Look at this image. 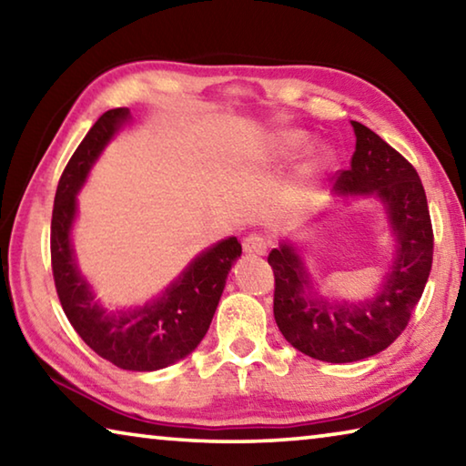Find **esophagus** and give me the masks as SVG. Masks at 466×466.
Here are the masks:
<instances>
[{
	"label": "esophagus",
	"mask_w": 466,
	"mask_h": 466,
	"mask_svg": "<svg viewBox=\"0 0 466 466\" xmlns=\"http://www.w3.org/2000/svg\"><path fill=\"white\" fill-rule=\"evenodd\" d=\"M267 247H269V240L261 234H248L242 242V248L247 255H265Z\"/></svg>",
	"instance_id": "obj_1"
}]
</instances>
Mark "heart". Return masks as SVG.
Returning a JSON list of instances; mask_svg holds the SVG:
<instances>
[{
    "mask_svg": "<svg viewBox=\"0 0 466 466\" xmlns=\"http://www.w3.org/2000/svg\"><path fill=\"white\" fill-rule=\"evenodd\" d=\"M304 133L302 131H286L275 139V154L278 156H291L294 152H298L299 147L304 146ZM327 160V152L322 149H317L312 156V164H320Z\"/></svg>",
    "mask_w": 466,
    "mask_h": 466,
    "instance_id": "obj_1",
    "label": "heart"
}]
</instances>
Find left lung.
I'll return each mask as SVG.
<instances>
[{"instance_id": "left-lung-1", "label": "left lung", "mask_w": 466, "mask_h": 466, "mask_svg": "<svg viewBox=\"0 0 466 466\" xmlns=\"http://www.w3.org/2000/svg\"><path fill=\"white\" fill-rule=\"evenodd\" d=\"M356 152L339 170L337 195H376L384 203L397 257L376 298L360 304L329 302L312 291L310 275L291 244L267 257L275 275L273 314L281 335L298 351L330 364L376 356L403 333L428 283L433 230L417 170L372 129L351 121Z\"/></svg>"}]
</instances>
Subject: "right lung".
<instances>
[{
	"mask_svg": "<svg viewBox=\"0 0 466 466\" xmlns=\"http://www.w3.org/2000/svg\"><path fill=\"white\" fill-rule=\"evenodd\" d=\"M129 119V108H110L86 133L69 157L55 193L51 219V267L59 302L67 320L84 343L121 370L154 372L187 358L208 333L222 296L228 271L242 247L236 236L201 252L164 294L136 310L106 312L94 302L77 271L72 224L77 209L76 195L110 137Z\"/></svg>",
	"mask_w": 466,
	"mask_h": 466,
	"instance_id": "obj_1",
	"label": "right lung"
}]
</instances>
